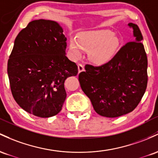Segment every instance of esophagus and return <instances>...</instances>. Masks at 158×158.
I'll use <instances>...</instances> for the list:
<instances>
[{"mask_svg":"<svg viewBox=\"0 0 158 158\" xmlns=\"http://www.w3.org/2000/svg\"><path fill=\"white\" fill-rule=\"evenodd\" d=\"M77 67H78V73H81V72L84 71V65L82 64H78L77 65Z\"/></svg>","mask_w":158,"mask_h":158,"instance_id":"34e87169","label":"esophagus"}]
</instances>
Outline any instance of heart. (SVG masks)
<instances>
[{
    "mask_svg": "<svg viewBox=\"0 0 158 158\" xmlns=\"http://www.w3.org/2000/svg\"><path fill=\"white\" fill-rule=\"evenodd\" d=\"M118 40L108 30L87 32L70 40V50L74 56H80L83 51H89V57L97 65L107 63L115 55Z\"/></svg>",
    "mask_w": 158,
    "mask_h": 158,
    "instance_id": "b5f03b06",
    "label": "heart"
}]
</instances>
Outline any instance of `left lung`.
I'll return each mask as SVG.
<instances>
[{"label":"left lung","mask_w":158,"mask_h":158,"mask_svg":"<svg viewBox=\"0 0 158 158\" xmlns=\"http://www.w3.org/2000/svg\"><path fill=\"white\" fill-rule=\"evenodd\" d=\"M134 40L124 45L113 57L99 66L86 64L79 82L98 114L109 118L131 112L147 87L146 53L139 27L130 23Z\"/></svg>","instance_id":"1"}]
</instances>
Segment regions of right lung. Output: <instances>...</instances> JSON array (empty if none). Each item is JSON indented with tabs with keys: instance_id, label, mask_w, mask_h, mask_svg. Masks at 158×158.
<instances>
[{
	"instance_id": "obj_1",
	"label": "right lung",
	"mask_w": 158,
	"mask_h": 158,
	"mask_svg": "<svg viewBox=\"0 0 158 158\" xmlns=\"http://www.w3.org/2000/svg\"><path fill=\"white\" fill-rule=\"evenodd\" d=\"M54 21H32L19 32L8 60L7 73L14 99L41 118L60 112L67 77L77 75L75 63L65 56L66 37Z\"/></svg>"
}]
</instances>
